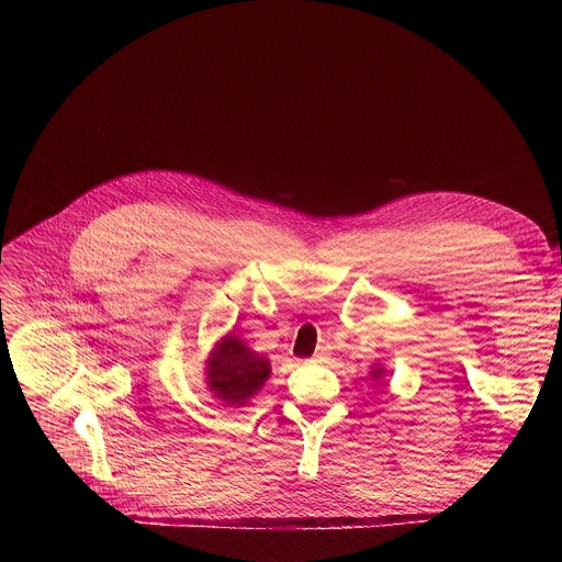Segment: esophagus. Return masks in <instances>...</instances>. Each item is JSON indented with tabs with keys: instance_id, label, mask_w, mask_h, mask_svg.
Instances as JSON below:
<instances>
[{
	"instance_id": "1",
	"label": "esophagus",
	"mask_w": 562,
	"mask_h": 562,
	"mask_svg": "<svg viewBox=\"0 0 562 562\" xmlns=\"http://www.w3.org/2000/svg\"><path fill=\"white\" fill-rule=\"evenodd\" d=\"M326 358H328V352L321 348V350H316V352H314V358H312L310 362H326Z\"/></svg>"
}]
</instances>
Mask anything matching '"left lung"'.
<instances>
[{"mask_svg": "<svg viewBox=\"0 0 562 562\" xmlns=\"http://www.w3.org/2000/svg\"><path fill=\"white\" fill-rule=\"evenodd\" d=\"M382 373H385V371H382V367H373V369H371V375H373V378H380Z\"/></svg>", "mask_w": 562, "mask_h": 562, "instance_id": "left-lung-1", "label": "left lung"}]
</instances>
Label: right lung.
Masks as SVG:
<instances>
[{
	"label": "right lung",
	"instance_id": "add662e5",
	"mask_svg": "<svg viewBox=\"0 0 562 562\" xmlns=\"http://www.w3.org/2000/svg\"><path fill=\"white\" fill-rule=\"evenodd\" d=\"M206 387L214 392L225 405H246L252 398L266 378L271 375V362L250 350L239 335H225L206 360Z\"/></svg>",
	"mask_w": 562,
	"mask_h": 562
}]
</instances>
